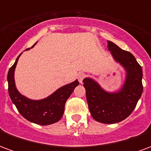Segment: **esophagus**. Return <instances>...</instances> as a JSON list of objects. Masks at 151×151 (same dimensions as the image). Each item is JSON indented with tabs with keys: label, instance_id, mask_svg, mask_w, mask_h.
<instances>
[{
	"label": "esophagus",
	"instance_id": "34e87169",
	"mask_svg": "<svg viewBox=\"0 0 151 151\" xmlns=\"http://www.w3.org/2000/svg\"><path fill=\"white\" fill-rule=\"evenodd\" d=\"M85 74L84 73H80V74H78V81L80 83H82V81H83V79H84V78H85Z\"/></svg>",
	"mask_w": 151,
	"mask_h": 151
}]
</instances>
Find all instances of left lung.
Here are the masks:
<instances>
[{
  "label": "left lung",
  "instance_id": "left-lung-1",
  "mask_svg": "<svg viewBox=\"0 0 151 151\" xmlns=\"http://www.w3.org/2000/svg\"><path fill=\"white\" fill-rule=\"evenodd\" d=\"M108 48L113 59L126 72L122 87L118 91H106L90 78H84L83 86L92 117L100 123L115 124L126 119L141 98L143 91L142 69L133 54L111 41H108Z\"/></svg>",
  "mask_w": 151,
  "mask_h": 151
}]
</instances>
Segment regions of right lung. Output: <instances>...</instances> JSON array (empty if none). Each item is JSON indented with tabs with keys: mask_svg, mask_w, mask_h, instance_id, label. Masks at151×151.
I'll use <instances>...</instances> for the list:
<instances>
[{
	"mask_svg": "<svg viewBox=\"0 0 151 151\" xmlns=\"http://www.w3.org/2000/svg\"><path fill=\"white\" fill-rule=\"evenodd\" d=\"M35 44L36 43L31 47H33ZM21 54L18 56L14 64L9 69L7 76L9 95L13 104L16 106L19 113L25 119L32 123L40 125H48L56 123L61 119L65 111L66 101L74 88L78 86V81L75 80L71 83L63 86L53 92L52 95L43 99L34 100L27 98L18 91L14 81L15 68Z\"/></svg>",
	"mask_w": 151,
	"mask_h": 151,
	"instance_id": "1",
	"label": "right lung"
}]
</instances>
